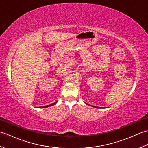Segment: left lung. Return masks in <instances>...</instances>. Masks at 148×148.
Segmentation results:
<instances>
[{"label": "left lung", "mask_w": 148, "mask_h": 148, "mask_svg": "<svg viewBox=\"0 0 148 148\" xmlns=\"http://www.w3.org/2000/svg\"><path fill=\"white\" fill-rule=\"evenodd\" d=\"M93 107H95V106H93ZM95 108H100V107H95Z\"/></svg>", "instance_id": "1"}]
</instances>
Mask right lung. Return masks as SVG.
Segmentation results:
<instances>
[{
    "instance_id": "obj_1",
    "label": "right lung",
    "mask_w": 148,
    "mask_h": 148,
    "mask_svg": "<svg viewBox=\"0 0 148 148\" xmlns=\"http://www.w3.org/2000/svg\"><path fill=\"white\" fill-rule=\"evenodd\" d=\"M56 102H55V103H52V104H50V105L46 106H43V107H41V108H48V107H49V106H53V105H54V104H56ZM39 108H40V107H39Z\"/></svg>"
}]
</instances>
